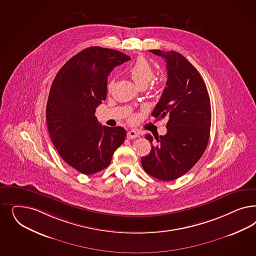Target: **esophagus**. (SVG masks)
I'll use <instances>...</instances> for the list:
<instances>
[{"label":"esophagus","instance_id":"34e87169","mask_svg":"<svg viewBox=\"0 0 256 256\" xmlns=\"http://www.w3.org/2000/svg\"><path fill=\"white\" fill-rule=\"evenodd\" d=\"M140 132H136V130H130L129 132H127V138H140Z\"/></svg>","mask_w":256,"mask_h":256}]
</instances>
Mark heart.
Listing matches in <instances>:
<instances>
[{"instance_id": "1", "label": "heart", "mask_w": 256, "mask_h": 256, "mask_svg": "<svg viewBox=\"0 0 256 256\" xmlns=\"http://www.w3.org/2000/svg\"><path fill=\"white\" fill-rule=\"evenodd\" d=\"M128 72L134 80V82L140 88H145L154 75L152 66L148 63L147 59L143 58H138L132 66L129 68ZM111 86L112 82L108 84L109 88Z\"/></svg>"}]
</instances>
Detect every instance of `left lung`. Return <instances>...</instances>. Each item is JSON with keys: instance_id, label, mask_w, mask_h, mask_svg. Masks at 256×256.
<instances>
[{"instance_id": "obj_1", "label": "left lung", "mask_w": 256, "mask_h": 256, "mask_svg": "<svg viewBox=\"0 0 256 256\" xmlns=\"http://www.w3.org/2000/svg\"><path fill=\"white\" fill-rule=\"evenodd\" d=\"M166 62L168 80L152 116L168 118L165 136L146 134L150 152L141 158L144 170L161 181L186 174L204 154L211 126V104L198 70L181 54L150 50Z\"/></svg>"}]
</instances>
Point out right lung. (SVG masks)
Segmentation results:
<instances>
[{"instance_id":"1","label":"right lung","mask_w":256,"mask_h":256,"mask_svg":"<svg viewBox=\"0 0 256 256\" xmlns=\"http://www.w3.org/2000/svg\"><path fill=\"white\" fill-rule=\"evenodd\" d=\"M130 56L102 47L82 50L68 59L52 84L46 108L50 136L68 165L86 175L109 166L126 131L99 124L95 111L106 99L108 77Z\"/></svg>"}]
</instances>
